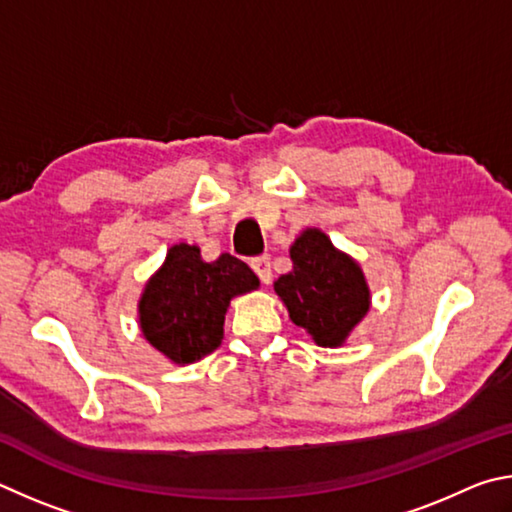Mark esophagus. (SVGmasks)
Wrapping results in <instances>:
<instances>
[{
  "label": "esophagus",
  "mask_w": 512,
  "mask_h": 512,
  "mask_svg": "<svg viewBox=\"0 0 512 512\" xmlns=\"http://www.w3.org/2000/svg\"><path fill=\"white\" fill-rule=\"evenodd\" d=\"M251 270L258 274V279L263 283H270L272 281V263H270V256H258L251 261Z\"/></svg>",
  "instance_id": "obj_1"
}]
</instances>
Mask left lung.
I'll return each instance as SVG.
<instances>
[{"label": "left lung", "mask_w": 512, "mask_h": 512, "mask_svg": "<svg viewBox=\"0 0 512 512\" xmlns=\"http://www.w3.org/2000/svg\"><path fill=\"white\" fill-rule=\"evenodd\" d=\"M290 258L292 272L274 283L290 319L319 346H342L371 306L362 267L319 229L303 231L290 247Z\"/></svg>", "instance_id": "1"}]
</instances>
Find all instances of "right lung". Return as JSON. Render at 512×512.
I'll list each match as a JSON object with an SVG mask.
<instances>
[{
	"instance_id": "add662e5",
	"label": "right lung",
	"mask_w": 512,
	"mask_h": 512,
	"mask_svg": "<svg viewBox=\"0 0 512 512\" xmlns=\"http://www.w3.org/2000/svg\"><path fill=\"white\" fill-rule=\"evenodd\" d=\"M258 288V276L231 254L204 263L200 247L179 242L139 299L143 337L175 364L213 353L224 337L229 301Z\"/></svg>"
}]
</instances>
